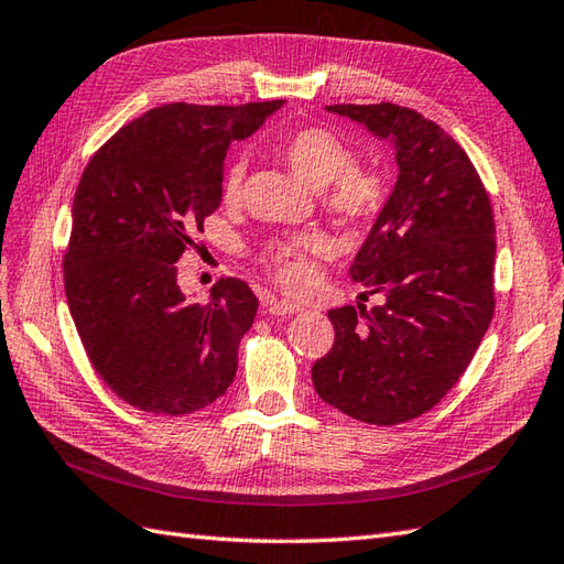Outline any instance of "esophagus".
Segmentation results:
<instances>
[{
	"instance_id": "esophagus-1",
	"label": "esophagus",
	"mask_w": 564,
	"mask_h": 564,
	"mask_svg": "<svg viewBox=\"0 0 564 564\" xmlns=\"http://www.w3.org/2000/svg\"><path fill=\"white\" fill-rule=\"evenodd\" d=\"M265 311L272 316H290V314H299L304 311V306L299 302H290V299H270L265 304Z\"/></svg>"
}]
</instances>
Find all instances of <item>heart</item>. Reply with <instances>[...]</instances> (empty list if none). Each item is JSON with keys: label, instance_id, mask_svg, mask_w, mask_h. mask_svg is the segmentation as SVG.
I'll use <instances>...</instances> for the list:
<instances>
[{"label": "heart", "instance_id": "1", "mask_svg": "<svg viewBox=\"0 0 564 564\" xmlns=\"http://www.w3.org/2000/svg\"><path fill=\"white\" fill-rule=\"evenodd\" d=\"M286 164L311 185L325 187V207L349 227H365L377 219L391 199V181L383 171L355 164V149L328 128L308 124L286 132L280 144ZM246 161L231 159L221 171V199L234 205L241 199ZM328 253V241L318 231H302L272 239L260 248L258 260L274 280L304 290L314 280V260Z\"/></svg>", "mask_w": 564, "mask_h": 564}]
</instances>
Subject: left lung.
Wrapping results in <instances>:
<instances>
[{"label":"left lung","instance_id":"1","mask_svg":"<svg viewBox=\"0 0 564 564\" xmlns=\"http://www.w3.org/2000/svg\"><path fill=\"white\" fill-rule=\"evenodd\" d=\"M395 144L398 181L349 268L381 306L328 311L330 352L311 379L345 415L391 427L420 417L468 369L495 314V217L452 134L395 104L328 106Z\"/></svg>","mask_w":564,"mask_h":564}]
</instances>
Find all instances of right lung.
I'll return each mask as SVG.
<instances>
[{
    "label": "right lung",
    "mask_w": 564,
    "mask_h": 564,
    "mask_svg": "<svg viewBox=\"0 0 564 564\" xmlns=\"http://www.w3.org/2000/svg\"><path fill=\"white\" fill-rule=\"evenodd\" d=\"M282 101L169 104L124 124L86 164L62 258L69 314L124 403L187 415L227 393L258 299L219 280L207 304L178 286L181 256L221 203L224 156Z\"/></svg>",
    "instance_id": "obj_1"
}]
</instances>
